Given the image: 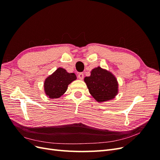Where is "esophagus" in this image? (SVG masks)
Listing matches in <instances>:
<instances>
[{
  "label": "esophagus",
  "mask_w": 160,
  "mask_h": 160,
  "mask_svg": "<svg viewBox=\"0 0 160 160\" xmlns=\"http://www.w3.org/2000/svg\"><path fill=\"white\" fill-rule=\"evenodd\" d=\"M78 77H79V79H81V80L83 79V77H84V75H83V72H79V73L78 74Z\"/></svg>",
  "instance_id": "34e87169"
}]
</instances>
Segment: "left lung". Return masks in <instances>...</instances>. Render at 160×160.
Listing matches in <instances>:
<instances>
[{
	"instance_id": "1",
	"label": "left lung",
	"mask_w": 160,
	"mask_h": 160,
	"mask_svg": "<svg viewBox=\"0 0 160 160\" xmlns=\"http://www.w3.org/2000/svg\"><path fill=\"white\" fill-rule=\"evenodd\" d=\"M84 81L90 94L98 102L115 98L118 93V83L111 72L100 67L91 71V75L86 77Z\"/></svg>"
}]
</instances>
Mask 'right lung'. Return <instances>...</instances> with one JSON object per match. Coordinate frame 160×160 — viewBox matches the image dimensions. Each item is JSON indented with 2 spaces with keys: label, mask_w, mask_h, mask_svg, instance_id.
<instances>
[{
  "label": "right lung",
  "mask_w": 160,
  "mask_h": 160,
  "mask_svg": "<svg viewBox=\"0 0 160 160\" xmlns=\"http://www.w3.org/2000/svg\"><path fill=\"white\" fill-rule=\"evenodd\" d=\"M75 73H69L65 69L59 67L45 79V92L51 99L59 98L63 95L72 81L76 80Z\"/></svg>",
  "instance_id": "add662e5"
}]
</instances>
